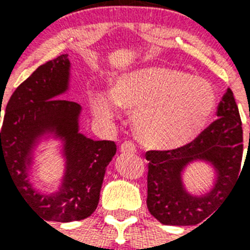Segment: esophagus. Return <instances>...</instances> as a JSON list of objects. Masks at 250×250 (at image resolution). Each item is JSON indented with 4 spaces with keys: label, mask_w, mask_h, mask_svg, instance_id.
Returning a JSON list of instances; mask_svg holds the SVG:
<instances>
[{
    "label": "esophagus",
    "mask_w": 250,
    "mask_h": 250,
    "mask_svg": "<svg viewBox=\"0 0 250 250\" xmlns=\"http://www.w3.org/2000/svg\"><path fill=\"white\" fill-rule=\"evenodd\" d=\"M121 152L122 153H136L137 148L136 145L133 144L132 141H125L121 144Z\"/></svg>",
    "instance_id": "esophagus-1"
}]
</instances>
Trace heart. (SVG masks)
Instances as JSON below:
<instances>
[{
    "label": "heart",
    "instance_id": "heart-1",
    "mask_svg": "<svg viewBox=\"0 0 250 250\" xmlns=\"http://www.w3.org/2000/svg\"><path fill=\"white\" fill-rule=\"evenodd\" d=\"M113 94H96L94 113L114 119L118 104L135 111L137 136L157 149L179 148L193 140L209 122L217 104L215 90L208 80L162 66L122 76Z\"/></svg>",
    "mask_w": 250,
    "mask_h": 250
}]
</instances>
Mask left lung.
<instances>
[{"label":"left lung","instance_id":"obj_1","mask_svg":"<svg viewBox=\"0 0 250 250\" xmlns=\"http://www.w3.org/2000/svg\"><path fill=\"white\" fill-rule=\"evenodd\" d=\"M218 119L189 144L171 150H149L146 205L162 225L194 226L215 213L240 174L243 128L232 90L227 89L217 109ZM196 159L213 165L217 178L212 190L192 196L184 189L181 171ZM202 225V223H201Z\"/></svg>","mask_w":250,"mask_h":250}]
</instances>
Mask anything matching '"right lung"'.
Masks as SVG:
<instances>
[{
  "instance_id": "right-lung-1",
  "label": "right lung",
  "mask_w": 250,
  "mask_h": 250,
  "mask_svg": "<svg viewBox=\"0 0 250 250\" xmlns=\"http://www.w3.org/2000/svg\"><path fill=\"white\" fill-rule=\"evenodd\" d=\"M67 54L37 67L6 105L0 132V166L9 168L25 202L45 221L85 219L98 205L106 166L117 152L114 141H94L79 132V104L58 96L68 88ZM44 133L64 141L66 172L60 190L40 194L29 180L32 149Z\"/></svg>"
}]
</instances>
